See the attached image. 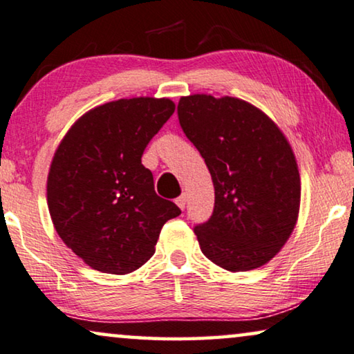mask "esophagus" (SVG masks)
Wrapping results in <instances>:
<instances>
[{
    "instance_id": "1",
    "label": "esophagus",
    "mask_w": 354,
    "mask_h": 354,
    "mask_svg": "<svg viewBox=\"0 0 354 354\" xmlns=\"http://www.w3.org/2000/svg\"><path fill=\"white\" fill-rule=\"evenodd\" d=\"M176 204L183 211V209H185V206H187V194H180V196L176 199Z\"/></svg>"
}]
</instances>
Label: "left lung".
<instances>
[{
  "label": "left lung",
  "instance_id": "left-lung-1",
  "mask_svg": "<svg viewBox=\"0 0 354 354\" xmlns=\"http://www.w3.org/2000/svg\"><path fill=\"white\" fill-rule=\"evenodd\" d=\"M177 113L215 189L211 218L194 227L203 254L228 271L270 262L299 217L300 174L288 139L262 110L234 97H182Z\"/></svg>",
  "mask_w": 354,
  "mask_h": 354
}]
</instances>
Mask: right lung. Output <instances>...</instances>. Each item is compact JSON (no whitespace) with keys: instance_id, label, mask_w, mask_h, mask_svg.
Instances as JSON below:
<instances>
[{"instance_id":"add662e5","label":"right lung","mask_w":354,"mask_h":354,"mask_svg":"<svg viewBox=\"0 0 354 354\" xmlns=\"http://www.w3.org/2000/svg\"><path fill=\"white\" fill-rule=\"evenodd\" d=\"M169 99L134 97L95 106L60 142L48 176L55 232L91 268L126 274L148 262L167 220L180 215L142 165L148 142L172 116Z\"/></svg>"}]
</instances>
